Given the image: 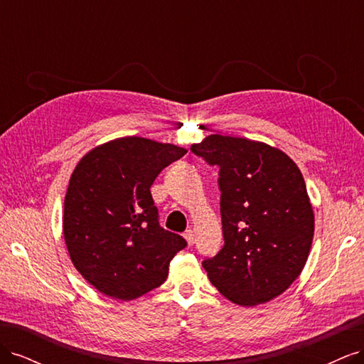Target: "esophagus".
<instances>
[{"label": "esophagus", "instance_id": "34e87169", "mask_svg": "<svg viewBox=\"0 0 364 364\" xmlns=\"http://www.w3.org/2000/svg\"><path fill=\"white\" fill-rule=\"evenodd\" d=\"M185 240H186V243H188V246H193L194 243H196V235H194V230H191V229H188L185 232Z\"/></svg>", "mask_w": 364, "mask_h": 364}]
</instances>
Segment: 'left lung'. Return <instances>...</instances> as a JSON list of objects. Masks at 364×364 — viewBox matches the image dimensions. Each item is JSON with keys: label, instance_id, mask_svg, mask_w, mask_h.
Returning <instances> with one entry per match:
<instances>
[{"label": "left lung", "instance_id": "8db88e82", "mask_svg": "<svg viewBox=\"0 0 364 364\" xmlns=\"http://www.w3.org/2000/svg\"><path fill=\"white\" fill-rule=\"evenodd\" d=\"M191 151L217 165L225 246L202 266L214 287L241 306L266 304L299 277L314 235L301 170L277 147L209 135Z\"/></svg>", "mask_w": 364, "mask_h": 364}]
</instances>
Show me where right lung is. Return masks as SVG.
Wrapping results in <instances>:
<instances>
[{"label":"right lung","instance_id":"obj_1","mask_svg":"<svg viewBox=\"0 0 364 364\" xmlns=\"http://www.w3.org/2000/svg\"><path fill=\"white\" fill-rule=\"evenodd\" d=\"M185 149L141 136L97 146L75 165L63 205L74 267L98 291L132 301L159 287L186 241L158 222L150 186Z\"/></svg>","mask_w":364,"mask_h":364}]
</instances>
